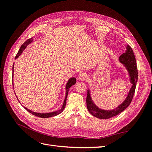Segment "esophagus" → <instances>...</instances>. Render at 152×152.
<instances>
[{
  "instance_id": "esophagus-1",
  "label": "esophagus",
  "mask_w": 152,
  "mask_h": 152,
  "mask_svg": "<svg viewBox=\"0 0 152 152\" xmlns=\"http://www.w3.org/2000/svg\"><path fill=\"white\" fill-rule=\"evenodd\" d=\"M87 75L86 73H81L79 75V79L80 80H84L87 79Z\"/></svg>"
}]
</instances>
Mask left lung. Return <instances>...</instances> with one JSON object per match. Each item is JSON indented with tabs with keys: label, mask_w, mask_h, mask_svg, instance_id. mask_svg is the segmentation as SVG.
<instances>
[{
	"label": "left lung",
	"mask_w": 152,
	"mask_h": 152,
	"mask_svg": "<svg viewBox=\"0 0 152 152\" xmlns=\"http://www.w3.org/2000/svg\"><path fill=\"white\" fill-rule=\"evenodd\" d=\"M118 59L119 61L123 64V65L126 67V70H127L132 86L131 87L127 97L124 99V102L121 104H119L117 108L110 110H103L98 107L92 99L90 89H89L87 90L86 98L87 110L91 115L98 118L107 119L117 115L118 114L123 112L129 106L133 98L137 81V77H138V72H137L136 58L131 46L129 45H127L126 52L121 55Z\"/></svg>",
	"instance_id": "1"
}]
</instances>
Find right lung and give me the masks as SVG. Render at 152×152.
Instances as JSON below:
<instances>
[{"mask_svg":"<svg viewBox=\"0 0 152 152\" xmlns=\"http://www.w3.org/2000/svg\"><path fill=\"white\" fill-rule=\"evenodd\" d=\"M32 42H33V39H32V38H30V39L27 40L26 41H25V42L23 44V45L21 46V48H20V49L19 50V51H18V54H16V56L15 57V59H16V58H18V57H19L20 55L21 54V53H23V50L25 49V48H26V47L27 46V45H28L30 44H31ZM13 69H14V64H13V66H12V73H13ZM12 78H13V74H12ZM12 85H14L13 84V79L12 80ZM75 83H76V79H75V77H72V78H70V79L68 80V82H67V84L66 85V87H65V88H66L65 98V99H64V102H63V105H62L61 108L59 109V110H57V111L50 112V113H37V112H32V111H31V110H30L28 108H26L25 107H24V108H25V110H26L28 112L31 113L32 115H35L37 117H40V118H49V117L56 116V115H57L61 113L63 111V110L65 109V105H66V102L67 96H68V91H69V89H70V87H71L73 85H74Z\"/></svg>","mask_w":152,"mask_h":152,"instance_id":"obj_1","label":"right lung"}]
</instances>
